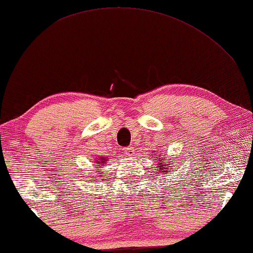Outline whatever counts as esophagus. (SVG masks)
Returning <instances> with one entry per match:
<instances>
[{"mask_svg":"<svg viewBox=\"0 0 253 253\" xmlns=\"http://www.w3.org/2000/svg\"><path fill=\"white\" fill-rule=\"evenodd\" d=\"M134 148L133 147H127L126 149H125V154L128 156V157H133V156L135 155L134 154Z\"/></svg>","mask_w":253,"mask_h":253,"instance_id":"34e87169","label":"esophagus"}]
</instances>
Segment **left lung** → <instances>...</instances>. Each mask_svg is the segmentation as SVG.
Here are the masks:
<instances>
[{"mask_svg":"<svg viewBox=\"0 0 253 253\" xmlns=\"http://www.w3.org/2000/svg\"><path fill=\"white\" fill-rule=\"evenodd\" d=\"M162 162H164V159H163V161ZM158 165H159V169H157L158 170H162V169H166V172H169V169H165V167H164V166H165L166 165V163H161V164H158ZM163 172H165V170H163Z\"/></svg>","mask_w":253,"mask_h":253,"instance_id":"left-lung-1","label":"left lung"}]
</instances>
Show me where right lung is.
<instances>
[{
    "label": "right lung",
    "mask_w": 253,
    "mask_h": 253,
    "mask_svg": "<svg viewBox=\"0 0 253 253\" xmlns=\"http://www.w3.org/2000/svg\"><path fill=\"white\" fill-rule=\"evenodd\" d=\"M105 162H108V161H105V158H102V161H101V163H99V164H103V163H105Z\"/></svg>",
    "instance_id": "add662e5"
}]
</instances>
